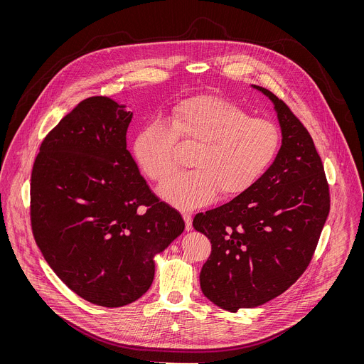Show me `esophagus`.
I'll return each mask as SVG.
<instances>
[{
  "instance_id": "obj_1",
  "label": "esophagus",
  "mask_w": 364,
  "mask_h": 364,
  "mask_svg": "<svg viewBox=\"0 0 364 364\" xmlns=\"http://www.w3.org/2000/svg\"><path fill=\"white\" fill-rule=\"evenodd\" d=\"M183 218H184V223H186V229L191 230L192 229V218H191L190 213L183 211Z\"/></svg>"
}]
</instances>
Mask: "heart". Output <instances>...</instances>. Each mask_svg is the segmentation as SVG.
Instances as JSON below:
<instances>
[{"instance_id":"1","label":"heart","mask_w":364,"mask_h":364,"mask_svg":"<svg viewBox=\"0 0 364 364\" xmlns=\"http://www.w3.org/2000/svg\"><path fill=\"white\" fill-rule=\"evenodd\" d=\"M180 142L193 147L190 172L177 174L161 195L174 206L193 208L217 193L237 196L269 169L281 146L270 120L250 117L242 106L220 97H193L174 105L168 125L151 122L136 136L134 151L146 176L166 181L180 166Z\"/></svg>"}]
</instances>
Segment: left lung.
<instances>
[{"instance_id": "obj_1", "label": "left lung", "mask_w": 364, "mask_h": 364, "mask_svg": "<svg viewBox=\"0 0 364 364\" xmlns=\"http://www.w3.org/2000/svg\"><path fill=\"white\" fill-rule=\"evenodd\" d=\"M254 87L277 110L282 144L276 161L250 190L192 221L211 242L202 292L230 312L258 307L294 285L311 262L330 210L311 135L282 100Z\"/></svg>"}]
</instances>
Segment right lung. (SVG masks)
I'll return each instance as SVG.
<instances>
[{
  "label": "right lung",
  "instance_id": "1",
  "mask_svg": "<svg viewBox=\"0 0 364 364\" xmlns=\"http://www.w3.org/2000/svg\"><path fill=\"white\" fill-rule=\"evenodd\" d=\"M131 119L109 97L87 98L43 139L31 172V228L43 258L70 291L110 309L149 291L154 255L186 228L127 150Z\"/></svg>",
  "mask_w": 364,
  "mask_h": 364
}]
</instances>
